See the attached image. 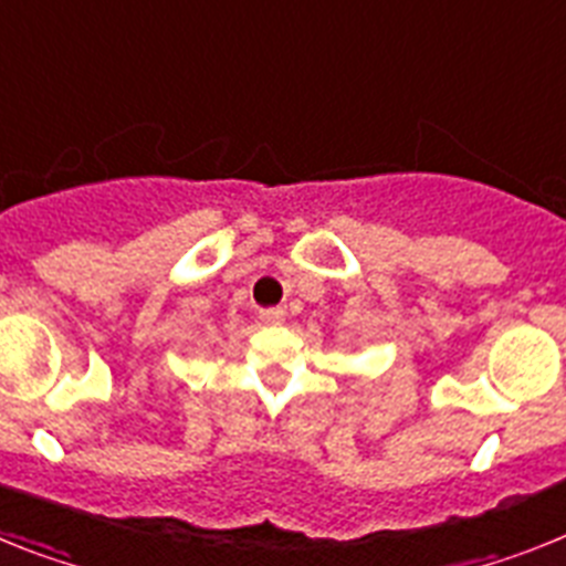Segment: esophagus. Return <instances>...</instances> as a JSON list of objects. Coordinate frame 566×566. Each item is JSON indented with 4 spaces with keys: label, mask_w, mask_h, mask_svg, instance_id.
<instances>
[{
    "label": "esophagus",
    "mask_w": 566,
    "mask_h": 566,
    "mask_svg": "<svg viewBox=\"0 0 566 566\" xmlns=\"http://www.w3.org/2000/svg\"><path fill=\"white\" fill-rule=\"evenodd\" d=\"M283 317H286V312L283 308H260V321L269 323V326H277V323H283Z\"/></svg>",
    "instance_id": "1"
}]
</instances>
